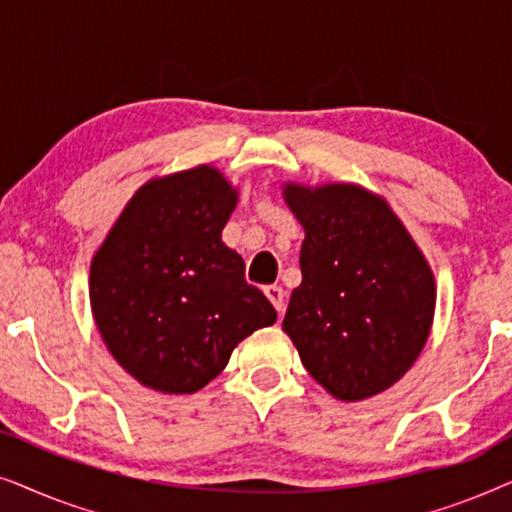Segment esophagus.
I'll return each mask as SVG.
<instances>
[{"label":"esophagus","mask_w":512,"mask_h":512,"mask_svg":"<svg viewBox=\"0 0 512 512\" xmlns=\"http://www.w3.org/2000/svg\"><path fill=\"white\" fill-rule=\"evenodd\" d=\"M263 291H265V296H268L270 303L275 305V310H277L279 314H282V312H284V296H286L282 286H277V284H270V286H265Z\"/></svg>","instance_id":"esophagus-1"}]
</instances>
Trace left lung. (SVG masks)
Returning a JSON list of instances; mask_svg holds the SVG:
<instances>
[{
    "instance_id": "1",
    "label": "left lung",
    "mask_w": 512,
    "mask_h": 512,
    "mask_svg": "<svg viewBox=\"0 0 512 512\" xmlns=\"http://www.w3.org/2000/svg\"><path fill=\"white\" fill-rule=\"evenodd\" d=\"M284 202L305 230L303 282L284 333L314 380L356 403L401 380L422 354L436 277L389 202L359 184L286 181Z\"/></svg>"
}]
</instances>
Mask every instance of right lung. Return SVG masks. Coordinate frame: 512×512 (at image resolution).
I'll use <instances>...</instances> for the list:
<instances>
[{
	"instance_id": "1",
	"label": "right lung",
	"mask_w": 512,
	"mask_h": 512,
	"mask_svg": "<svg viewBox=\"0 0 512 512\" xmlns=\"http://www.w3.org/2000/svg\"><path fill=\"white\" fill-rule=\"evenodd\" d=\"M240 193L212 165L139 186L90 261V310L109 354L160 394H195L277 321L221 240Z\"/></svg>"
}]
</instances>
